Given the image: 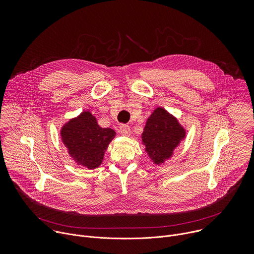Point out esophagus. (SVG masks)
Wrapping results in <instances>:
<instances>
[{
	"label": "esophagus",
	"mask_w": 254,
	"mask_h": 254,
	"mask_svg": "<svg viewBox=\"0 0 254 254\" xmlns=\"http://www.w3.org/2000/svg\"><path fill=\"white\" fill-rule=\"evenodd\" d=\"M120 131L124 135H129L130 134V127L127 125H121L120 126Z\"/></svg>",
	"instance_id": "34e87169"
}]
</instances>
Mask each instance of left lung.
<instances>
[{"label":"left lung","mask_w":254,"mask_h":254,"mask_svg":"<svg viewBox=\"0 0 254 254\" xmlns=\"http://www.w3.org/2000/svg\"><path fill=\"white\" fill-rule=\"evenodd\" d=\"M185 134V129L179 125L178 121L164 108L158 107L147 121L141 140L154 163L162 164L170 159Z\"/></svg>","instance_id":"8db88e82"}]
</instances>
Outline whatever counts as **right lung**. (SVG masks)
<instances>
[{"label":"right lung","instance_id":"right-lung-1","mask_svg":"<svg viewBox=\"0 0 254 254\" xmlns=\"http://www.w3.org/2000/svg\"><path fill=\"white\" fill-rule=\"evenodd\" d=\"M115 134L112 128L100 127L89 112L70 120L61 128L62 141L71 158L88 169H95L101 164Z\"/></svg>","mask_w":254,"mask_h":254}]
</instances>
